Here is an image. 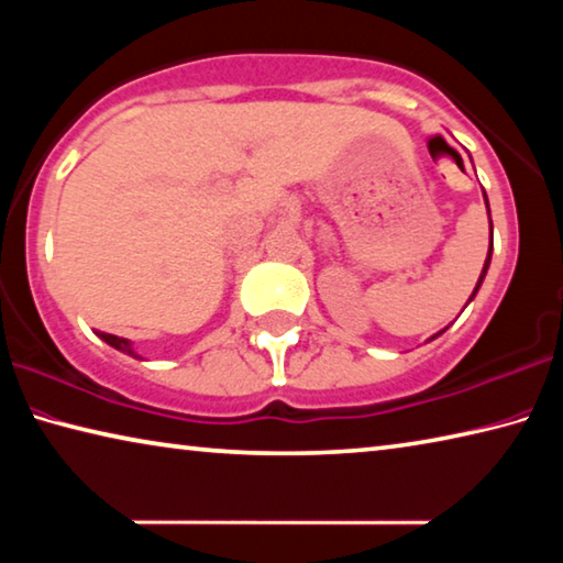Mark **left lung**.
<instances>
[{"mask_svg": "<svg viewBox=\"0 0 563 563\" xmlns=\"http://www.w3.org/2000/svg\"><path fill=\"white\" fill-rule=\"evenodd\" d=\"M484 202H486V210H488V195H486V190H484ZM488 225H490V210H488ZM490 250H494V225H490V243H488V255H486V263H484V271H481V275H478V283H476V288H474V296L468 298V302L476 298V292H478V288H481V283H484V278H486V273H488V265H490ZM445 330V328H443ZM441 330V333H443ZM441 333H435L433 338H439Z\"/></svg>", "mask_w": 563, "mask_h": 563, "instance_id": "8db88e82", "label": "left lung"}]
</instances>
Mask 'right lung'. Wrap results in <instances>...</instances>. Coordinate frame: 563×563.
<instances>
[{
	"label": "right lung",
	"mask_w": 563,
	"mask_h": 563,
	"mask_svg": "<svg viewBox=\"0 0 563 563\" xmlns=\"http://www.w3.org/2000/svg\"><path fill=\"white\" fill-rule=\"evenodd\" d=\"M97 335H100L107 345H112L114 351H120V353H124V355H132V358H140V361H142V355L135 351V347H132V343L128 341V338L110 335V333H97Z\"/></svg>",
	"instance_id": "obj_1"
}]
</instances>
